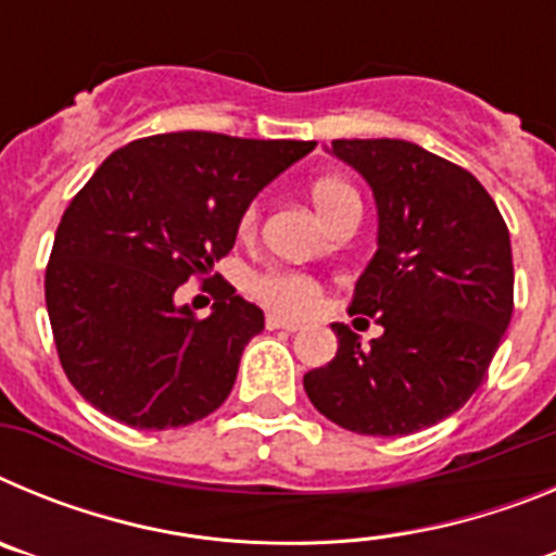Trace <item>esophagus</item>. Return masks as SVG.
Returning <instances> with one entry per match:
<instances>
[{
    "label": "esophagus",
    "instance_id": "obj_1",
    "mask_svg": "<svg viewBox=\"0 0 556 556\" xmlns=\"http://www.w3.org/2000/svg\"><path fill=\"white\" fill-rule=\"evenodd\" d=\"M267 328L269 331H278V328H283V331H301V323L294 320H287V317H281V314H267Z\"/></svg>",
    "mask_w": 556,
    "mask_h": 556
}]
</instances>
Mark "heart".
Segmentation results:
<instances>
[{
	"instance_id": "1",
	"label": "heart",
	"mask_w": 556,
	"mask_h": 556,
	"mask_svg": "<svg viewBox=\"0 0 556 556\" xmlns=\"http://www.w3.org/2000/svg\"><path fill=\"white\" fill-rule=\"evenodd\" d=\"M312 203L320 211V217L331 223L345 205L358 203V194L351 184L339 178H320L312 184ZM258 225V203H250L239 217V233L253 236ZM250 292L267 306L289 314H308L320 303V283L312 275L298 269H267L250 281Z\"/></svg>"
}]
</instances>
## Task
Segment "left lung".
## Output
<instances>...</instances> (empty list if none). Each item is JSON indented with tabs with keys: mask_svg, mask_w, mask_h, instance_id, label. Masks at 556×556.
Returning a JSON list of instances; mask_svg holds the SVG:
<instances>
[{
	"mask_svg": "<svg viewBox=\"0 0 556 556\" xmlns=\"http://www.w3.org/2000/svg\"><path fill=\"white\" fill-rule=\"evenodd\" d=\"M370 184L378 250L351 314L384 328L370 345L333 323L337 356L306 372L317 412L348 431L404 437L468 404L513 320V248L501 211L468 169L401 139H337Z\"/></svg>",
	"mask_w": 556,
	"mask_h": 556,
	"instance_id": "1",
	"label": "left lung"
}]
</instances>
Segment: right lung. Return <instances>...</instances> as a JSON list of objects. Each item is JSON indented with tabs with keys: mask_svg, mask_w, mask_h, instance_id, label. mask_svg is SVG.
<instances>
[{
	"mask_svg": "<svg viewBox=\"0 0 556 556\" xmlns=\"http://www.w3.org/2000/svg\"><path fill=\"white\" fill-rule=\"evenodd\" d=\"M312 150L314 141L184 130L102 161L63 211L43 278L58 358L88 404L147 431L223 406L264 314L208 275L250 200ZM189 277L218 281L208 318L174 303Z\"/></svg>",
	"mask_w": 556,
	"mask_h": 556,
	"instance_id": "obj_1",
	"label": "right lung"
}]
</instances>
